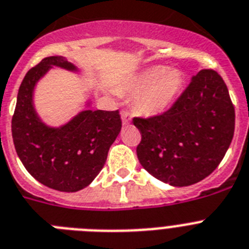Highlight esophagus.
<instances>
[{"instance_id": "obj_1", "label": "esophagus", "mask_w": 249, "mask_h": 249, "mask_svg": "<svg viewBox=\"0 0 249 249\" xmlns=\"http://www.w3.org/2000/svg\"><path fill=\"white\" fill-rule=\"evenodd\" d=\"M121 116H122L123 124H128V123L131 122V120H132V116L129 114L128 110H122V112H121Z\"/></svg>"}]
</instances>
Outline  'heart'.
I'll return each instance as SVG.
<instances>
[{"instance_id":"b5f03b06","label":"heart","mask_w":249,"mask_h":249,"mask_svg":"<svg viewBox=\"0 0 249 249\" xmlns=\"http://www.w3.org/2000/svg\"><path fill=\"white\" fill-rule=\"evenodd\" d=\"M184 78L178 69L152 67L143 70L123 86V92L139 94L136 109L145 116L163 113L174 103L182 88Z\"/></svg>"}]
</instances>
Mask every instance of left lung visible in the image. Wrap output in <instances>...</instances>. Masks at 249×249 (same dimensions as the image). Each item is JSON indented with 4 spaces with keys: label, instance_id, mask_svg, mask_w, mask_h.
I'll list each match as a JSON object with an SVG mask.
<instances>
[{
    "label": "left lung",
    "instance_id": "left-lung-1",
    "mask_svg": "<svg viewBox=\"0 0 249 249\" xmlns=\"http://www.w3.org/2000/svg\"><path fill=\"white\" fill-rule=\"evenodd\" d=\"M228 88L213 69H203L163 113L135 117L141 133L137 157L148 174L174 186L205 179L218 167L234 135Z\"/></svg>",
    "mask_w": 249,
    "mask_h": 249
}]
</instances>
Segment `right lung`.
Returning a JSON list of instances; mask_svg holds the SVG:
<instances>
[{"instance_id":"obj_1","label":"right lung","mask_w":249,"mask_h":249,"mask_svg":"<svg viewBox=\"0 0 249 249\" xmlns=\"http://www.w3.org/2000/svg\"><path fill=\"white\" fill-rule=\"evenodd\" d=\"M52 67L75 70L63 56H49L27 71L12 116V139L31 176L48 188L74 193L88 186L103 169L122 121L118 109H87L60 128L45 126L34 109L33 92Z\"/></svg>"}]
</instances>
